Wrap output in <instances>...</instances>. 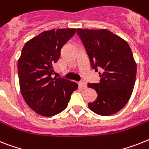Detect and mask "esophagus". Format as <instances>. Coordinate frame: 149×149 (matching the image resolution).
<instances>
[{
  "instance_id": "34e87169",
  "label": "esophagus",
  "mask_w": 149,
  "mask_h": 149,
  "mask_svg": "<svg viewBox=\"0 0 149 149\" xmlns=\"http://www.w3.org/2000/svg\"><path fill=\"white\" fill-rule=\"evenodd\" d=\"M79 84H80V86H81L84 89L87 88V84H86L85 81H80Z\"/></svg>"
}]
</instances>
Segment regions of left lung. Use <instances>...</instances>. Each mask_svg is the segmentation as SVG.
Returning <instances> with one entry per match:
<instances>
[{"label": "left lung", "instance_id": "left-lung-1", "mask_svg": "<svg viewBox=\"0 0 149 149\" xmlns=\"http://www.w3.org/2000/svg\"><path fill=\"white\" fill-rule=\"evenodd\" d=\"M89 56L91 67L99 72L100 83H88L97 94L88 104L101 116L120 111L129 101L133 91L137 65L127 42L107 29H77Z\"/></svg>", "mask_w": 149, "mask_h": 149}]
</instances>
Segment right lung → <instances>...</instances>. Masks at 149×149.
Wrapping results in <instances>:
<instances>
[{
    "label": "right lung",
    "mask_w": 149,
    "mask_h": 149,
    "mask_svg": "<svg viewBox=\"0 0 149 149\" xmlns=\"http://www.w3.org/2000/svg\"><path fill=\"white\" fill-rule=\"evenodd\" d=\"M75 29H51L39 33L24 45L17 68L20 92L29 107L39 115L52 116L67 107L77 83L52 77L61 49Z\"/></svg>",
    "instance_id": "obj_1"
}]
</instances>
